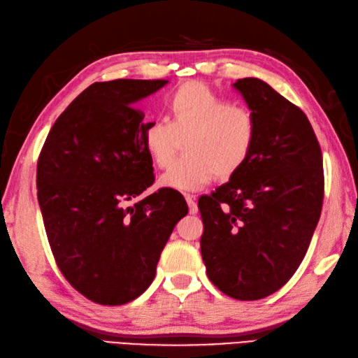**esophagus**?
I'll list each match as a JSON object with an SVG mask.
<instances>
[{
  "instance_id": "34e87169",
  "label": "esophagus",
  "mask_w": 358,
  "mask_h": 358,
  "mask_svg": "<svg viewBox=\"0 0 358 358\" xmlns=\"http://www.w3.org/2000/svg\"><path fill=\"white\" fill-rule=\"evenodd\" d=\"M185 201L188 204V212H190V215H194L198 212V206L196 202H194V196L193 194H185Z\"/></svg>"
}]
</instances>
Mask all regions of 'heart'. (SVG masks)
Instances as JSON below:
<instances>
[{
	"label": "heart",
	"instance_id": "b5f03b06",
	"mask_svg": "<svg viewBox=\"0 0 358 358\" xmlns=\"http://www.w3.org/2000/svg\"><path fill=\"white\" fill-rule=\"evenodd\" d=\"M171 121L150 120L141 132L145 151L159 168L170 166L185 140V156L174 162L160 184L199 190L217 176H235L254 150L257 126L251 110L204 83H187L168 96Z\"/></svg>",
	"mask_w": 358,
	"mask_h": 358
}]
</instances>
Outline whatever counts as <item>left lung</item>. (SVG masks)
Masks as SVG:
<instances>
[{
    "mask_svg": "<svg viewBox=\"0 0 358 358\" xmlns=\"http://www.w3.org/2000/svg\"><path fill=\"white\" fill-rule=\"evenodd\" d=\"M257 126L245 166L198 201L212 284L238 301L278 292L304 260L324 199L318 138L306 113L257 78L234 84Z\"/></svg>",
    "mask_w": 358,
    "mask_h": 358,
    "instance_id": "left-lung-1",
    "label": "left lung"
}]
</instances>
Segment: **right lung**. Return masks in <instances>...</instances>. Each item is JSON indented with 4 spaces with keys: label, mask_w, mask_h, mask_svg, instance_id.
<instances>
[{
    "label": "right lung",
    "mask_w": 358,
    "mask_h": 358,
    "mask_svg": "<svg viewBox=\"0 0 358 358\" xmlns=\"http://www.w3.org/2000/svg\"><path fill=\"white\" fill-rule=\"evenodd\" d=\"M165 79L95 83L60 113L37 160V198L60 273L87 299L123 306L151 285L162 249L188 213L184 196L154 184L136 101Z\"/></svg>",
    "instance_id": "1"
}]
</instances>
